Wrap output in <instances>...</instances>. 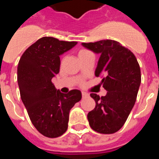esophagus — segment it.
Returning a JSON list of instances; mask_svg holds the SVG:
<instances>
[{
	"label": "esophagus",
	"instance_id": "esophagus-1",
	"mask_svg": "<svg viewBox=\"0 0 159 159\" xmlns=\"http://www.w3.org/2000/svg\"><path fill=\"white\" fill-rule=\"evenodd\" d=\"M82 96H83V98H86V97L89 96V95H88V93H86V92H82Z\"/></svg>",
	"mask_w": 159,
	"mask_h": 159
}]
</instances>
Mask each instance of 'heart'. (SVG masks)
Returning <instances> with one entry per match:
<instances>
[{
	"mask_svg": "<svg viewBox=\"0 0 159 159\" xmlns=\"http://www.w3.org/2000/svg\"><path fill=\"white\" fill-rule=\"evenodd\" d=\"M85 52H88V51H87V50H81V51L80 52H79V55H80V54H82V53Z\"/></svg>",
	"mask_w": 159,
	"mask_h": 159,
	"instance_id": "obj_1",
	"label": "heart"
}]
</instances>
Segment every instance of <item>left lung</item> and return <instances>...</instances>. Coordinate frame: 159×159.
<instances>
[{
	"label": "left lung",
	"instance_id": "1",
	"mask_svg": "<svg viewBox=\"0 0 159 159\" xmlns=\"http://www.w3.org/2000/svg\"><path fill=\"white\" fill-rule=\"evenodd\" d=\"M82 45L100 55L95 75L102 77L101 84L107 92L101 97L91 94L95 107L88 114V122L95 131L113 134L124 125L135 103L141 84L139 64L134 55L116 40H102Z\"/></svg>",
	"mask_w": 159,
	"mask_h": 159
}]
</instances>
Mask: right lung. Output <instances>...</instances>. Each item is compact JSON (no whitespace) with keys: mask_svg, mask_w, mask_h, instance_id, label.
<instances>
[{"mask_svg":"<svg viewBox=\"0 0 159 159\" xmlns=\"http://www.w3.org/2000/svg\"><path fill=\"white\" fill-rule=\"evenodd\" d=\"M77 44L44 36L23 53L17 67L20 98L32 123L48 138L62 135L67 129L70 110L82 98L80 90L67 94L55 88L52 79L60 72V55Z\"/></svg>","mask_w":159,"mask_h":159,"instance_id":"add662e5","label":"right lung"}]
</instances>
